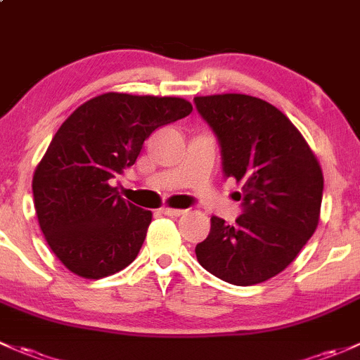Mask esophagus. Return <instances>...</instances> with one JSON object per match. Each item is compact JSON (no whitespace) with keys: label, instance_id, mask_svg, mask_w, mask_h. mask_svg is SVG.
<instances>
[{"label":"esophagus","instance_id":"esophagus-1","mask_svg":"<svg viewBox=\"0 0 360 360\" xmlns=\"http://www.w3.org/2000/svg\"><path fill=\"white\" fill-rule=\"evenodd\" d=\"M160 212L164 215H170V217H179V215L184 214L183 209H170V207H162Z\"/></svg>","mask_w":360,"mask_h":360}]
</instances>
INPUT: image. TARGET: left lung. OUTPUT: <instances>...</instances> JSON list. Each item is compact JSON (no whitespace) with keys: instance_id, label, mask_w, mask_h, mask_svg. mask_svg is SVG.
<instances>
[{"instance_id":"obj_1","label":"left lung","mask_w":360,"mask_h":360,"mask_svg":"<svg viewBox=\"0 0 360 360\" xmlns=\"http://www.w3.org/2000/svg\"><path fill=\"white\" fill-rule=\"evenodd\" d=\"M195 105L217 136L222 172L241 184L245 207L234 226L212 215L196 259L231 285L264 283L285 271L317 229L323 170L274 105L238 93L196 96Z\"/></svg>"}]
</instances>
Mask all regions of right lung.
I'll list each match as a JSON object with an SVG mask.
<instances>
[{"instance_id":"1","label":"right lung","mask_w":360,"mask_h":360,"mask_svg":"<svg viewBox=\"0 0 360 360\" xmlns=\"http://www.w3.org/2000/svg\"><path fill=\"white\" fill-rule=\"evenodd\" d=\"M191 110L184 98L103 93L60 126L34 172L32 193L39 228L70 272L100 279L138 257L151 212L126 202L110 179L134 165L157 127Z\"/></svg>"}]
</instances>
